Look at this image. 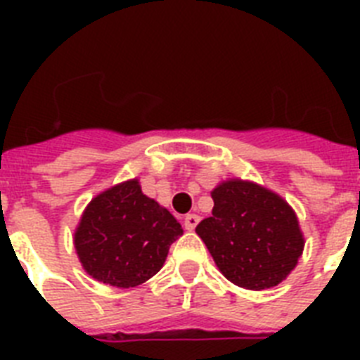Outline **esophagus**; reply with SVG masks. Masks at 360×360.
<instances>
[{
	"label": "esophagus",
	"instance_id": "1",
	"mask_svg": "<svg viewBox=\"0 0 360 360\" xmlns=\"http://www.w3.org/2000/svg\"><path fill=\"white\" fill-rule=\"evenodd\" d=\"M200 224V217L198 214H186L185 219H183V226H185V230L192 231L196 226Z\"/></svg>",
	"mask_w": 360,
	"mask_h": 360
}]
</instances>
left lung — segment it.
I'll return each instance as SVG.
<instances>
[{"mask_svg": "<svg viewBox=\"0 0 360 360\" xmlns=\"http://www.w3.org/2000/svg\"><path fill=\"white\" fill-rule=\"evenodd\" d=\"M214 207L196 226L226 278L246 290L280 284L299 262L304 239L293 209L259 185L226 181L211 192Z\"/></svg>", "mask_w": 360, "mask_h": 360, "instance_id": "obj_1", "label": "left lung"}]
</instances>
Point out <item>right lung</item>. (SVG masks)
<instances>
[{
    "label": "right lung",
    "instance_id": "obj_1",
    "mask_svg": "<svg viewBox=\"0 0 360 360\" xmlns=\"http://www.w3.org/2000/svg\"><path fill=\"white\" fill-rule=\"evenodd\" d=\"M183 228L168 209L141 192L138 181L112 186L82 214L75 246L93 278L134 288L157 274Z\"/></svg>",
    "mask_w": 360,
    "mask_h": 360
}]
</instances>
